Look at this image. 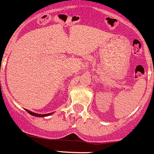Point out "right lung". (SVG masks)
<instances>
[{
    "mask_svg": "<svg viewBox=\"0 0 154 154\" xmlns=\"http://www.w3.org/2000/svg\"><path fill=\"white\" fill-rule=\"evenodd\" d=\"M26 111H27L29 114H30L31 115H33V116H36V117H45V116H47V115H49L50 114H51V113H50V114H46V115H39V114H36V113L34 112H32V111H29V110L26 109Z\"/></svg>",
    "mask_w": 154,
    "mask_h": 154,
    "instance_id": "add662e5",
    "label": "right lung"
}]
</instances>
